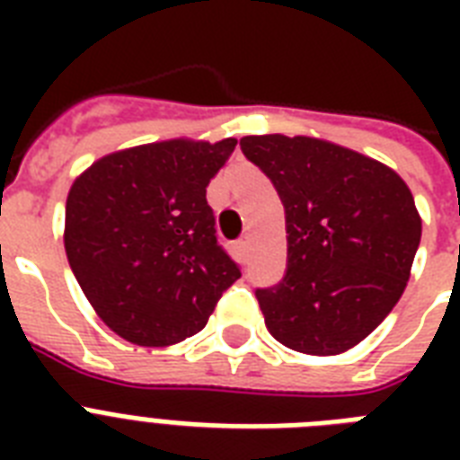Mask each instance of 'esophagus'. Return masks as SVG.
<instances>
[{
  "label": "esophagus",
  "mask_w": 460,
  "mask_h": 460,
  "mask_svg": "<svg viewBox=\"0 0 460 460\" xmlns=\"http://www.w3.org/2000/svg\"><path fill=\"white\" fill-rule=\"evenodd\" d=\"M234 251L241 260H248V238H238L236 243H234Z\"/></svg>",
  "instance_id": "esophagus-1"
}]
</instances>
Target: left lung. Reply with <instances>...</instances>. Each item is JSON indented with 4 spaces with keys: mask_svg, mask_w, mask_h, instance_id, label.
I'll return each mask as SVG.
<instances>
[{
    "mask_svg": "<svg viewBox=\"0 0 460 460\" xmlns=\"http://www.w3.org/2000/svg\"><path fill=\"white\" fill-rule=\"evenodd\" d=\"M287 209V277L260 288L270 334L310 356L360 343L399 303L420 245L413 193L392 166L310 136H245Z\"/></svg>",
    "mask_w": 460,
    "mask_h": 460,
    "instance_id": "1",
    "label": "left lung"
}]
</instances>
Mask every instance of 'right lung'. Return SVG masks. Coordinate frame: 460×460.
Masks as SVG:
<instances>
[{
    "label": "right lung",
    "instance_id": "1",
    "mask_svg": "<svg viewBox=\"0 0 460 460\" xmlns=\"http://www.w3.org/2000/svg\"><path fill=\"white\" fill-rule=\"evenodd\" d=\"M238 140L172 138L100 157L66 198L64 248L97 317L162 349L198 334L241 277L215 236L209 179Z\"/></svg>",
    "mask_w": 460,
    "mask_h": 460
}]
</instances>
